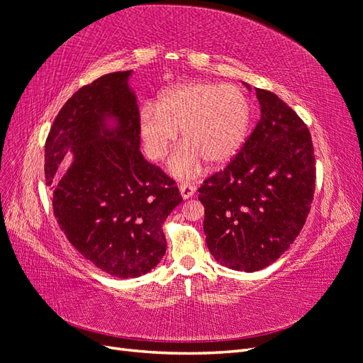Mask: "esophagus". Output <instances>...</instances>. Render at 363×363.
<instances>
[{
    "label": "esophagus",
    "mask_w": 363,
    "mask_h": 363,
    "mask_svg": "<svg viewBox=\"0 0 363 363\" xmlns=\"http://www.w3.org/2000/svg\"><path fill=\"white\" fill-rule=\"evenodd\" d=\"M180 194L184 200L191 199V196H194L195 194V186L191 184V183H182L180 184Z\"/></svg>",
    "instance_id": "1"
}]
</instances>
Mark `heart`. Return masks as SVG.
Segmentation results:
<instances>
[{
  "label": "heart",
  "instance_id": "1",
  "mask_svg": "<svg viewBox=\"0 0 363 363\" xmlns=\"http://www.w3.org/2000/svg\"><path fill=\"white\" fill-rule=\"evenodd\" d=\"M251 104L233 84L186 82L163 91L159 103H145L139 112V130L150 159L162 160L179 138L184 145L171 159L179 179L199 174L201 159L221 164L232 159L247 139Z\"/></svg>",
  "mask_w": 363,
  "mask_h": 363
}]
</instances>
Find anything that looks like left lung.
<instances>
[{"instance_id": "1", "label": "left lung", "mask_w": 363, "mask_h": 363, "mask_svg": "<svg viewBox=\"0 0 363 363\" xmlns=\"http://www.w3.org/2000/svg\"><path fill=\"white\" fill-rule=\"evenodd\" d=\"M255 91L256 128L199 189L208 251L221 265L247 272L271 265L300 235L316 177L309 128L276 94Z\"/></svg>"}]
</instances>
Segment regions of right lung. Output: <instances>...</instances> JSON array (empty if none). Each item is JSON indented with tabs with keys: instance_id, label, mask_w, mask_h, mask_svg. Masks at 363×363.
<instances>
[{
	"instance_id": "add662e5",
	"label": "right lung",
	"mask_w": 363,
	"mask_h": 363,
	"mask_svg": "<svg viewBox=\"0 0 363 363\" xmlns=\"http://www.w3.org/2000/svg\"><path fill=\"white\" fill-rule=\"evenodd\" d=\"M131 71L80 87L60 108L45 142V180L62 232L80 255L118 279L150 272L167 251L162 225L183 200L139 150ZM69 152L72 167L62 172Z\"/></svg>"
}]
</instances>
